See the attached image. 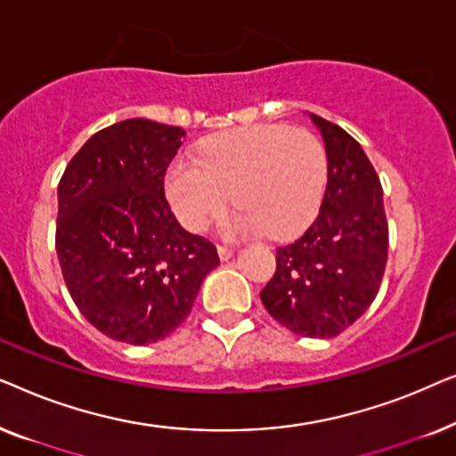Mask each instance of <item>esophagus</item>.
<instances>
[{
	"label": "esophagus",
	"mask_w": 456,
	"mask_h": 456,
	"mask_svg": "<svg viewBox=\"0 0 456 456\" xmlns=\"http://www.w3.org/2000/svg\"><path fill=\"white\" fill-rule=\"evenodd\" d=\"M217 255H220V259L222 261H228V259H232V255H234V248H230V247H217Z\"/></svg>",
	"instance_id": "34e87169"
}]
</instances>
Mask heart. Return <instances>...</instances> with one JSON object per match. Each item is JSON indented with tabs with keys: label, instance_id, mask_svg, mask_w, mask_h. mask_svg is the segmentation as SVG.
<instances>
[{
	"label": "heart",
	"instance_id": "1",
	"mask_svg": "<svg viewBox=\"0 0 456 456\" xmlns=\"http://www.w3.org/2000/svg\"><path fill=\"white\" fill-rule=\"evenodd\" d=\"M328 178L322 141L305 128L255 124L209 136L199 159H176L166 172V197L186 228L199 232L226 209L230 236L265 232L286 239L320 209Z\"/></svg>",
	"mask_w": 456,
	"mask_h": 456
}]
</instances>
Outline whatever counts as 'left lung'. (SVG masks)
<instances>
[{
	"instance_id": "1",
	"label": "left lung",
	"mask_w": 456,
	"mask_h": 456,
	"mask_svg": "<svg viewBox=\"0 0 456 456\" xmlns=\"http://www.w3.org/2000/svg\"><path fill=\"white\" fill-rule=\"evenodd\" d=\"M309 118L326 145V195L301 239L276 248V273L261 290V301L297 336L334 338L378 295L388 257V224L382 184L363 147L336 124Z\"/></svg>"
}]
</instances>
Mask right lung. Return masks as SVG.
I'll list each match as a JSON object with an SVG mask.
<instances>
[{
	"label": "right lung",
	"mask_w": 456,
	"mask_h": 456,
	"mask_svg": "<svg viewBox=\"0 0 456 456\" xmlns=\"http://www.w3.org/2000/svg\"><path fill=\"white\" fill-rule=\"evenodd\" d=\"M184 134L145 118L111 124L60 180L61 273L80 314L111 340L141 346L170 336L220 264L216 247L186 232L164 197Z\"/></svg>",
	"instance_id": "1"
}]
</instances>
